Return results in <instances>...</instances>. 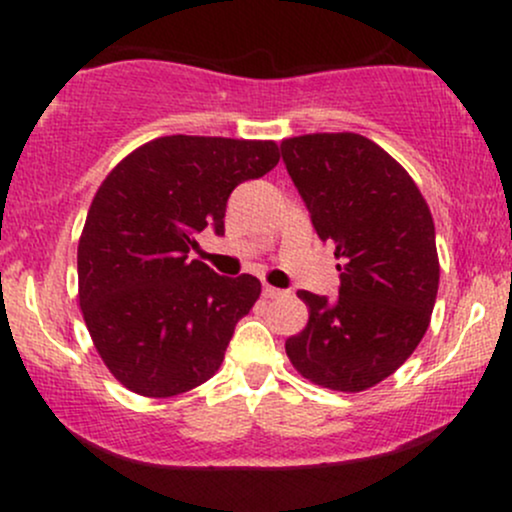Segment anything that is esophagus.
I'll return each mask as SVG.
<instances>
[{
	"mask_svg": "<svg viewBox=\"0 0 512 512\" xmlns=\"http://www.w3.org/2000/svg\"><path fill=\"white\" fill-rule=\"evenodd\" d=\"M262 293H264V298H281V296H284V291L274 289V286H269V284L262 286Z\"/></svg>",
	"mask_w": 512,
	"mask_h": 512,
	"instance_id": "34e87169",
	"label": "esophagus"
}]
</instances>
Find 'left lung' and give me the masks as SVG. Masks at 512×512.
Instances as JSON below:
<instances>
[{
    "label": "left lung",
    "instance_id": "1",
    "mask_svg": "<svg viewBox=\"0 0 512 512\" xmlns=\"http://www.w3.org/2000/svg\"><path fill=\"white\" fill-rule=\"evenodd\" d=\"M281 158L317 236L334 243L339 298L298 291L308 325L286 339L310 383L361 392L414 354L436 305V228L416 182L378 144L354 132L284 139Z\"/></svg>",
    "mask_w": 512,
    "mask_h": 512
}]
</instances>
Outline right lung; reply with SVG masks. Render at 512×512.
<instances>
[{
	"label": "right lung",
	"instance_id": "add662e5",
	"mask_svg": "<svg viewBox=\"0 0 512 512\" xmlns=\"http://www.w3.org/2000/svg\"><path fill=\"white\" fill-rule=\"evenodd\" d=\"M276 163L274 142L173 134L134 149L98 187L76 252L79 305L127 390L173 397L219 370L262 284L187 255L207 226L223 236L231 192Z\"/></svg>",
	"mask_w": 512,
	"mask_h": 512
}]
</instances>
